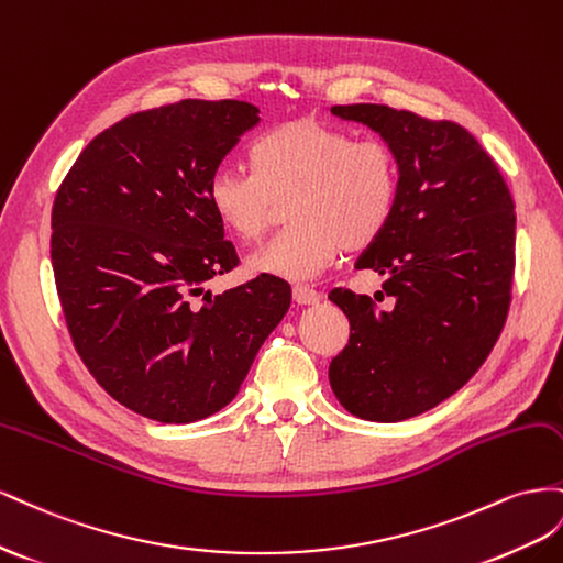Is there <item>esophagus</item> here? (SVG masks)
Wrapping results in <instances>:
<instances>
[{
	"instance_id": "obj_1",
	"label": "esophagus",
	"mask_w": 563,
	"mask_h": 563,
	"mask_svg": "<svg viewBox=\"0 0 563 563\" xmlns=\"http://www.w3.org/2000/svg\"><path fill=\"white\" fill-rule=\"evenodd\" d=\"M292 297H295L299 307H316V303H320V299H323V297H320V292L311 290V287H307V285H295Z\"/></svg>"
}]
</instances>
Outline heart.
<instances>
[{"label":"heart","mask_w":563,"mask_h":563,"mask_svg":"<svg viewBox=\"0 0 563 563\" xmlns=\"http://www.w3.org/2000/svg\"><path fill=\"white\" fill-rule=\"evenodd\" d=\"M252 172L221 167L207 200L238 240L260 243L280 205L295 227L254 254L250 271L311 280L342 247L358 252L387 231L398 200V163L382 141H356L313 118L285 122L250 148Z\"/></svg>","instance_id":"b5f03b06"}]
</instances>
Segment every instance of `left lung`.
<instances>
[{"label": "left lung", "mask_w": 563, "mask_h": 563, "mask_svg": "<svg viewBox=\"0 0 563 563\" xmlns=\"http://www.w3.org/2000/svg\"><path fill=\"white\" fill-rule=\"evenodd\" d=\"M330 112L371 126L398 163L394 217L356 262L384 276L394 307L377 311L367 295L330 292L351 325L330 363V387L361 420L400 422L462 389L500 336L514 276V200L490 155L455 122L375 103Z\"/></svg>", "instance_id": "obj_1"}]
</instances>
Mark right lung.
Instances as JSON below:
<instances>
[{
	"label": "right lung",
	"mask_w": 563,
	"mask_h": 563,
	"mask_svg": "<svg viewBox=\"0 0 563 563\" xmlns=\"http://www.w3.org/2000/svg\"><path fill=\"white\" fill-rule=\"evenodd\" d=\"M260 108L186 99L136 112L79 153L52 210V264L79 358L148 420L188 424L235 398L290 309L285 280L191 301L238 266L207 184Z\"/></svg>",
	"instance_id": "obj_1"
}]
</instances>
